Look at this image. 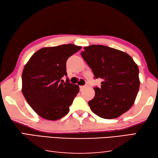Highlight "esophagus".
Here are the masks:
<instances>
[{
  "label": "esophagus",
  "mask_w": 158,
  "mask_h": 158,
  "mask_svg": "<svg viewBox=\"0 0 158 158\" xmlns=\"http://www.w3.org/2000/svg\"><path fill=\"white\" fill-rule=\"evenodd\" d=\"M85 88V85H80V90H82L83 89Z\"/></svg>",
  "instance_id": "1"
}]
</instances>
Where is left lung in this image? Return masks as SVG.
I'll list each match as a JSON object with an SVG mask.
<instances>
[{"mask_svg": "<svg viewBox=\"0 0 158 158\" xmlns=\"http://www.w3.org/2000/svg\"><path fill=\"white\" fill-rule=\"evenodd\" d=\"M81 56L96 79H102L101 88L88 102L91 110L104 119H114L130 109L139 88V68L124 52L105 45L85 47Z\"/></svg>", "mask_w": 158, "mask_h": 158, "instance_id": "obj_1", "label": "left lung"}]
</instances>
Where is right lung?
Segmentation results:
<instances>
[{
    "label": "right lung",
    "mask_w": 158,
    "mask_h": 158,
    "mask_svg": "<svg viewBox=\"0 0 158 158\" xmlns=\"http://www.w3.org/2000/svg\"><path fill=\"white\" fill-rule=\"evenodd\" d=\"M73 44L44 48L31 56L22 74V93L31 108L42 118L61 119L79 91V85L64 82L66 61L81 49Z\"/></svg>",
    "instance_id": "add662e5"
}]
</instances>
